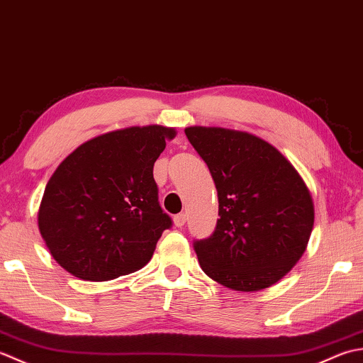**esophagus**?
I'll return each instance as SVG.
<instances>
[{
  "label": "esophagus",
  "mask_w": 363,
  "mask_h": 363,
  "mask_svg": "<svg viewBox=\"0 0 363 363\" xmlns=\"http://www.w3.org/2000/svg\"><path fill=\"white\" fill-rule=\"evenodd\" d=\"M184 223H186V214L184 213H180V214H177V216H174V224H175V227H183L184 225Z\"/></svg>",
  "instance_id": "1"
}]
</instances>
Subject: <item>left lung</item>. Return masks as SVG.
<instances>
[{
    "label": "left lung",
    "mask_w": 363,
    "mask_h": 363,
    "mask_svg": "<svg viewBox=\"0 0 363 363\" xmlns=\"http://www.w3.org/2000/svg\"><path fill=\"white\" fill-rule=\"evenodd\" d=\"M184 133L208 166L219 201L213 235L194 242L201 268L236 291L274 285L306 252L312 233L315 206L306 182L274 145L247 131Z\"/></svg>",
    "instance_id": "left-lung-1"
}]
</instances>
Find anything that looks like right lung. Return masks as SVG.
I'll return each instance as SVG.
<instances>
[{
    "mask_svg": "<svg viewBox=\"0 0 363 363\" xmlns=\"http://www.w3.org/2000/svg\"><path fill=\"white\" fill-rule=\"evenodd\" d=\"M175 135L162 125L109 131L56 167L37 224L51 257L72 276L103 282L150 262L172 225L158 203L153 164Z\"/></svg>",
    "mask_w": 363,
    "mask_h": 363,
    "instance_id": "add662e5",
    "label": "right lung"
}]
</instances>
